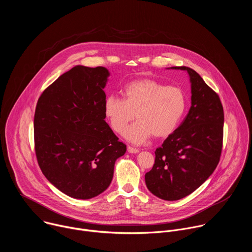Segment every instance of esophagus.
<instances>
[{"mask_svg":"<svg viewBox=\"0 0 252 252\" xmlns=\"http://www.w3.org/2000/svg\"><path fill=\"white\" fill-rule=\"evenodd\" d=\"M127 151H128V153L129 154H137L138 152H139V150L138 149H136V148H133V147H127Z\"/></svg>","mask_w":252,"mask_h":252,"instance_id":"34e87169","label":"esophagus"}]
</instances>
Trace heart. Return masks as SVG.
<instances>
[{
	"mask_svg": "<svg viewBox=\"0 0 252 252\" xmlns=\"http://www.w3.org/2000/svg\"><path fill=\"white\" fill-rule=\"evenodd\" d=\"M125 98L109 95L104 100V115L114 131L122 133L135 119L138 120L126 131L132 142H142L152 134L164 137L181 122L186 109L184 92L158 81L145 79L128 83L124 89Z\"/></svg>",
	"mask_w": 252,
	"mask_h": 252,
	"instance_id": "1",
	"label": "heart"
}]
</instances>
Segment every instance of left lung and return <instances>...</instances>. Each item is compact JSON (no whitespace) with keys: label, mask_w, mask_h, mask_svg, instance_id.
<instances>
[{"label":"left lung","mask_w":252,"mask_h":252,"mask_svg":"<svg viewBox=\"0 0 252 252\" xmlns=\"http://www.w3.org/2000/svg\"><path fill=\"white\" fill-rule=\"evenodd\" d=\"M191 106L179 126L155 152L146 173L149 190L164 200H178L197 189L218 166L223 140V107L219 94L190 67Z\"/></svg>","instance_id":"8db88e82"}]
</instances>
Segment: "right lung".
Returning <instances> with one entry per match:
<instances>
[{
	"label": "right lung",
	"mask_w": 252,
	"mask_h": 252,
	"mask_svg": "<svg viewBox=\"0 0 252 252\" xmlns=\"http://www.w3.org/2000/svg\"><path fill=\"white\" fill-rule=\"evenodd\" d=\"M109 70L77 65L41 94L33 118L34 152L48 181L64 194L93 198L112 183L126 146L104 121Z\"/></svg>",
	"instance_id": "add662e5"
}]
</instances>
